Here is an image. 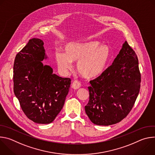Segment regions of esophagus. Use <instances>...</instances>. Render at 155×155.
Listing matches in <instances>:
<instances>
[{"instance_id":"1","label":"esophagus","mask_w":155,"mask_h":155,"mask_svg":"<svg viewBox=\"0 0 155 155\" xmlns=\"http://www.w3.org/2000/svg\"><path fill=\"white\" fill-rule=\"evenodd\" d=\"M72 87L74 90H77L78 88L81 87V83L80 81L77 80H75L72 83Z\"/></svg>"}]
</instances>
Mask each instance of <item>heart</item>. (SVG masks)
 <instances>
[{"instance_id": "obj_1", "label": "heart", "mask_w": 155, "mask_h": 155, "mask_svg": "<svg viewBox=\"0 0 155 155\" xmlns=\"http://www.w3.org/2000/svg\"><path fill=\"white\" fill-rule=\"evenodd\" d=\"M109 57V48L107 45L99 46L97 41L70 43L65 47V53L61 51L55 53L59 69L66 72L72 68V62H77L78 73L87 79L100 75L106 68Z\"/></svg>"}]
</instances>
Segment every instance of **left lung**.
I'll use <instances>...</instances> for the list:
<instances>
[{
    "instance_id": "obj_1",
    "label": "left lung",
    "mask_w": 155,
    "mask_h": 155,
    "mask_svg": "<svg viewBox=\"0 0 155 155\" xmlns=\"http://www.w3.org/2000/svg\"><path fill=\"white\" fill-rule=\"evenodd\" d=\"M140 82L137 54L126 41L112 64L90 81V100L84 107L86 115L97 125L120 122L133 107Z\"/></svg>"
}]
</instances>
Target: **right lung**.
I'll use <instances>...</instances> for the list:
<instances>
[{
  "label": "right lung",
  "instance_id": "right-lung-1",
  "mask_svg": "<svg viewBox=\"0 0 155 155\" xmlns=\"http://www.w3.org/2000/svg\"><path fill=\"white\" fill-rule=\"evenodd\" d=\"M47 57L43 42L32 38L16 56L13 65V91L24 114L32 121L48 124L64 104L71 83L69 78L53 74L42 61Z\"/></svg>",
  "mask_w": 155,
  "mask_h": 155
}]
</instances>
